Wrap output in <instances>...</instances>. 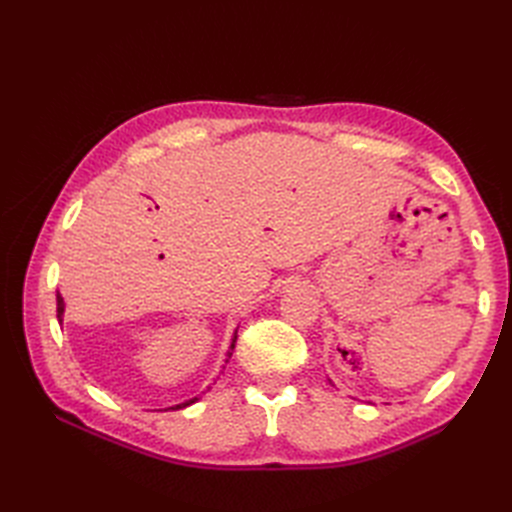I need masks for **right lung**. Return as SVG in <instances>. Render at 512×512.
<instances>
[{
  "label": "right lung",
  "instance_id": "add662e5",
  "mask_svg": "<svg viewBox=\"0 0 512 512\" xmlns=\"http://www.w3.org/2000/svg\"><path fill=\"white\" fill-rule=\"evenodd\" d=\"M61 316H64V299H61L59 294H57V318L61 320ZM235 342H237V331H235V337H232V344H230V350H228V354H226V359H230L232 350H235ZM226 363H228V361H226ZM194 401H198V397H194V399H190V401H185V404H181V406H177V408L190 406V404H194Z\"/></svg>",
  "mask_w": 512,
  "mask_h": 512
}]
</instances>
